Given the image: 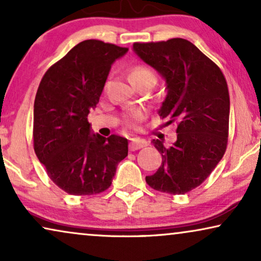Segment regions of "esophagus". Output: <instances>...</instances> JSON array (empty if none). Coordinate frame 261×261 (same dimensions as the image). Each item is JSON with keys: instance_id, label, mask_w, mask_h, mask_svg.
<instances>
[{"instance_id": "34e87169", "label": "esophagus", "mask_w": 261, "mask_h": 261, "mask_svg": "<svg viewBox=\"0 0 261 261\" xmlns=\"http://www.w3.org/2000/svg\"><path fill=\"white\" fill-rule=\"evenodd\" d=\"M146 146H147V141L144 140V139H139V138L130 139V142H129L130 151H137V149L144 148Z\"/></svg>"}]
</instances>
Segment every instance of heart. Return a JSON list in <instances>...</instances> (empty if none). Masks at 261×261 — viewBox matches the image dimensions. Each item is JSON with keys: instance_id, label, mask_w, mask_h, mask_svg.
Returning <instances> with one entry per match:
<instances>
[{"instance_id": "1", "label": "heart", "mask_w": 261, "mask_h": 261, "mask_svg": "<svg viewBox=\"0 0 261 261\" xmlns=\"http://www.w3.org/2000/svg\"><path fill=\"white\" fill-rule=\"evenodd\" d=\"M130 81L133 82L134 85L140 83H151L152 85L155 84L156 74L152 69H149L146 65H137L134 66L130 71ZM146 117V112L144 109L135 108L124 114L123 121L127 126L137 127L141 121H144Z\"/></svg>"}]
</instances>
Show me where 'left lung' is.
<instances>
[{
	"label": "left lung",
	"instance_id": "left-lung-1",
	"mask_svg": "<svg viewBox=\"0 0 261 261\" xmlns=\"http://www.w3.org/2000/svg\"><path fill=\"white\" fill-rule=\"evenodd\" d=\"M133 49L165 78L167 95L158 113L167 124H178L173 145L152 140L163 162L146 183L156 191L184 195L209 177L226 152L230 107L226 78L185 39L134 42Z\"/></svg>",
	"mask_w": 261,
	"mask_h": 261
}]
</instances>
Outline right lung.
Masks as SVG:
<instances>
[{
  "mask_svg": "<svg viewBox=\"0 0 261 261\" xmlns=\"http://www.w3.org/2000/svg\"><path fill=\"white\" fill-rule=\"evenodd\" d=\"M101 40H84L46 71L34 101L33 140L53 183L74 196L112 185L128 154V140L91 133L88 115L99 101L113 63L127 53Z\"/></svg>",
  "mask_w": 261,
  "mask_h": 261,
  "instance_id": "1",
  "label": "right lung"
}]
</instances>
